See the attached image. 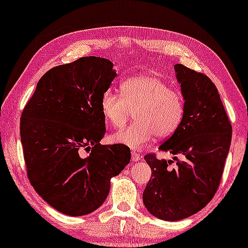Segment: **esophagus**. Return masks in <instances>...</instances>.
I'll return each mask as SVG.
<instances>
[{
    "instance_id": "obj_1",
    "label": "esophagus",
    "mask_w": 248,
    "mask_h": 248,
    "mask_svg": "<svg viewBox=\"0 0 248 248\" xmlns=\"http://www.w3.org/2000/svg\"><path fill=\"white\" fill-rule=\"evenodd\" d=\"M131 157H132V160H133V161H139L142 158L141 155L137 151H132L131 152Z\"/></svg>"
}]
</instances>
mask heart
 I'll list each match as a JSON object with an SVG mask.
<instances>
[{
    "label": "heart",
    "instance_id": "b5f03b06",
    "mask_svg": "<svg viewBox=\"0 0 248 248\" xmlns=\"http://www.w3.org/2000/svg\"><path fill=\"white\" fill-rule=\"evenodd\" d=\"M100 111L110 126L123 127L132 111L137 123L115 133L114 143L132 149L145 147L155 135L167 139L177 131L184 117L185 105L182 93L171 89L164 80L154 76H138L121 84V94L104 91Z\"/></svg>",
    "mask_w": 248,
    "mask_h": 248
}]
</instances>
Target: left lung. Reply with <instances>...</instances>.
Listing matches in <instances>:
<instances>
[{"mask_svg": "<svg viewBox=\"0 0 248 248\" xmlns=\"http://www.w3.org/2000/svg\"><path fill=\"white\" fill-rule=\"evenodd\" d=\"M175 72L185 101L184 117L159 150L184 159L171 168V160H159L154 154L144 157L152 174L143 203L152 216L167 221L187 218L211 201L221 181L232 132L215 83L182 64H176Z\"/></svg>", "mask_w": 248, "mask_h": 248, "instance_id": "1", "label": "left lung"}]
</instances>
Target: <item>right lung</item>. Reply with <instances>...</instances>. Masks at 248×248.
I'll list each match as a JSON object with an SVG mask.
<instances>
[{"mask_svg": "<svg viewBox=\"0 0 248 248\" xmlns=\"http://www.w3.org/2000/svg\"><path fill=\"white\" fill-rule=\"evenodd\" d=\"M109 60L86 56L53 67L23 108L20 138L27 175L43 200L67 216L103 204L110 179L130 162V148L103 145L100 98L117 76ZM83 150L90 152L80 157Z\"/></svg>", "mask_w": 248, "mask_h": 248, "instance_id": "right-lung-1", "label": "right lung"}]
</instances>
